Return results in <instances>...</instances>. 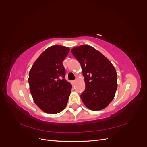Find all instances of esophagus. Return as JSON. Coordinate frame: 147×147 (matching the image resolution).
I'll return each instance as SVG.
<instances>
[{"label":"esophagus","mask_w":147,"mask_h":147,"mask_svg":"<svg viewBox=\"0 0 147 147\" xmlns=\"http://www.w3.org/2000/svg\"><path fill=\"white\" fill-rule=\"evenodd\" d=\"M75 82H76V80H73V81H72V84H74V83H75Z\"/></svg>","instance_id":"esophagus-1"}]
</instances>
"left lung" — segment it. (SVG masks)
<instances>
[{"instance_id": "8db88e82", "label": "left lung", "mask_w": 147, "mask_h": 147, "mask_svg": "<svg viewBox=\"0 0 147 147\" xmlns=\"http://www.w3.org/2000/svg\"><path fill=\"white\" fill-rule=\"evenodd\" d=\"M81 64L86 84L81 99L92 110L104 109L113 99L117 89V74L111 62L99 51L89 45L72 49Z\"/></svg>"}]
</instances>
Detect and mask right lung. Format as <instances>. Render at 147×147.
I'll use <instances>...</instances> for the list:
<instances>
[{
	"instance_id": "right-lung-1",
	"label": "right lung",
	"mask_w": 147,
	"mask_h": 147,
	"mask_svg": "<svg viewBox=\"0 0 147 147\" xmlns=\"http://www.w3.org/2000/svg\"><path fill=\"white\" fill-rule=\"evenodd\" d=\"M70 51L68 47L48 48L35 61L29 74V89L34 101L44 112L56 114L67 105L72 90L65 80L63 62Z\"/></svg>"
}]
</instances>
